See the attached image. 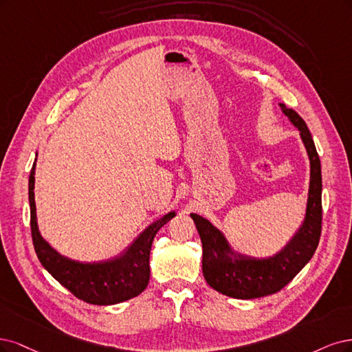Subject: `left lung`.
Masks as SVG:
<instances>
[{
	"label": "left lung",
	"instance_id": "1",
	"mask_svg": "<svg viewBox=\"0 0 352 352\" xmlns=\"http://www.w3.org/2000/svg\"><path fill=\"white\" fill-rule=\"evenodd\" d=\"M283 114L300 131L310 160V187L302 225L289 243L266 258L235 253L223 234L200 214L191 213L201 245V269L209 285L223 296L250 300L270 296L289 283L310 262L322 232V168L311 133L296 111L279 104Z\"/></svg>",
	"mask_w": 352,
	"mask_h": 352
}]
</instances>
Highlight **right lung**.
Here are the masks:
<instances>
[{
	"mask_svg": "<svg viewBox=\"0 0 352 352\" xmlns=\"http://www.w3.org/2000/svg\"><path fill=\"white\" fill-rule=\"evenodd\" d=\"M35 169L36 160L29 175L30 230L33 247L42 266L73 296L89 304L111 305L138 297L149 283V256L153 238L166 222L175 217V212H169L161 219L151 223L118 257L94 263L77 262L54 250L39 232L35 192H33Z\"/></svg>",
	"mask_w": 352,
	"mask_h": 352,
	"instance_id": "add662e5",
	"label": "right lung"
}]
</instances>
